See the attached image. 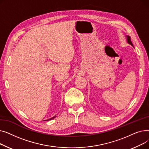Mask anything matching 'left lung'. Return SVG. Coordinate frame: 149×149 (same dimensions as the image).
<instances>
[{"label":"left lung","instance_id":"left-lung-1","mask_svg":"<svg viewBox=\"0 0 149 149\" xmlns=\"http://www.w3.org/2000/svg\"><path fill=\"white\" fill-rule=\"evenodd\" d=\"M127 42H128L129 44H130L132 46H133V44H132V42H131L130 37L129 36H127Z\"/></svg>","mask_w":149,"mask_h":149}]
</instances>
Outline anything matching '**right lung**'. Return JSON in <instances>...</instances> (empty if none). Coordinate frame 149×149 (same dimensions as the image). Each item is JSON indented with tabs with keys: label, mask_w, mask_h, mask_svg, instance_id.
Segmentation results:
<instances>
[{
	"label": "right lung",
	"mask_w": 149,
	"mask_h": 149,
	"mask_svg": "<svg viewBox=\"0 0 149 149\" xmlns=\"http://www.w3.org/2000/svg\"><path fill=\"white\" fill-rule=\"evenodd\" d=\"M56 116H54V117H52V118H50V119H48V120H47L46 121H48V120H52V119H54V118H56ZM45 121H46V120H45Z\"/></svg>",
	"instance_id": "obj_1"
}]
</instances>
